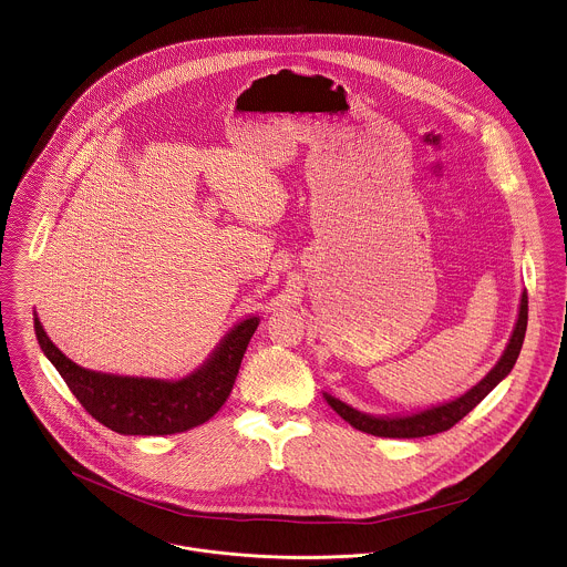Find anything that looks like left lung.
I'll use <instances>...</instances> for the list:
<instances>
[{"instance_id": "8db88e82", "label": "left lung", "mask_w": 567, "mask_h": 567, "mask_svg": "<svg viewBox=\"0 0 567 567\" xmlns=\"http://www.w3.org/2000/svg\"><path fill=\"white\" fill-rule=\"evenodd\" d=\"M526 321H528V296L526 291L522 293V302H519V317L515 323V330L511 334V341L504 350L503 359L496 363V368L483 378L476 386H472L465 395L433 406L429 411L415 413V415H406V417H372L365 413L354 411L352 406L343 404L341 400L332 398L326 393L328 404L357 431H363L368 435L374 437H389V440H415V437H429V435H437L443 431H450L456 422H461L501 380H503L515 365L522 343H524V334H526Z\"/></svg>"}]
</instances>
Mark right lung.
I'll return each instance as SVG.
<instances>
[{"mask_svg":"<svg viewBox=\"0 0 567 567\" xmlns=\"http://www.w3.org/2000/svg\"><path fill=\"white\" fill-rule=\"evenodd\" d=\"M256 326L258 317L239 321L202 370L169 382L89 372L64 357L34 317L39 346L71 393L91 417L120 435H174L210 420L233 391Z\"/></svg>","mask_w":567,"mask_h":567,"instance_id":"obj_1","label":"right lung"}]
</instances>
